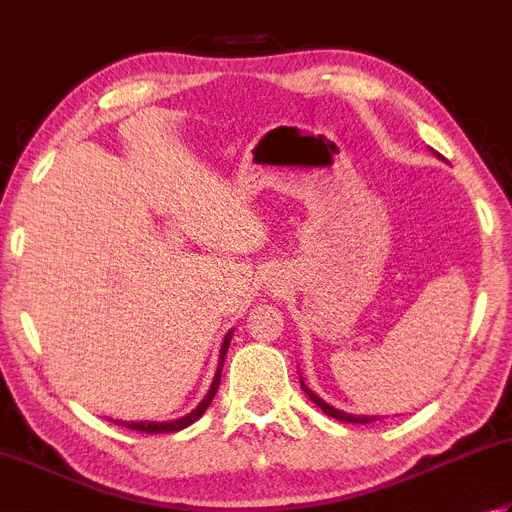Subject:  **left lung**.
<instances>
[{"label":"left lung","instance_id":"left-lung-1","mask_svg":"<svg viewBox=\"0 0 512 512\" xmlns=\"http://www.w3.org/2000/svg\"><path fill=\"white\" fill-rule=\"evenodd\" d=\"M302 388H304V393L313 399V402L324 410V413L328 415V417H335V419H339V422H348V424H368V422H375V417H359V415H348V413H344V410H337V408H333L330 404H326L324 399H319L313 390H310L308 386H304L302 384Z\"/></svg>","mask_w":512,"mask_h":512}]
</instances>
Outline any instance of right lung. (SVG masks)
Returning a JSON list of instances; mask_svg holds the SVG:
<instances>
[{
    "instance_id": "1",
    "label": "right lung",
    "mask_w": 512,
    "mask_h": 512,
    "mask_svg": "<svg viewBox=\"0 0 512 512\" xmlns=\"http://www.w3.org/2000/svg\"><path fill=\"white\" fill-rule=\"evenodd\" d=\"M230 335H233V333H228L226 339H224L222 355H219V368H217V375H215V379H213V386H210L208 395L204 397V402L199 404V406L193 410V413H188L186 417H179V419H175V422H115V424H117V426H126V428H130V430H142V433L157 435V433H177V430H182V428L190 426L193 422H197V419L204 415V410L208 408V404L213 402V397H215L217 388H219V379H222V366H224V357H226V350H228V344H230Z\"/></svg>"
}]
</instances>
